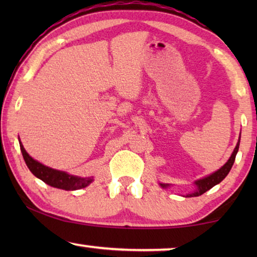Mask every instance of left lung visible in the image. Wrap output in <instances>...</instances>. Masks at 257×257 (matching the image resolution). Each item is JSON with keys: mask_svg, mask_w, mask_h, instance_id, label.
<instances>
[{"mask_svg": "<svg viewBox=\"0 0 257 257\" xmlns=\"http://www.w3.org/2000/svg\"><path fill=\"white\" fill-rule=\"evenodd\" d=\"M239 143H240V136H239V141L237 143L236 147H234V150L232 152L231 156H230V159L227 161V163H225L223 167H221L219 170L213 172L212 175L207 176L205 178H202V179L196 180L195 181V185H196V190L194 191V193L186 195V197H196L199 196V195H202L204 193H206L207 190H210L212 187H214L215 185L220 184L221 181H222L227 175L229 173V171L231 170L233 162H234V159H236V155H237V152L239 150ZM160 186L162 187V188H167L170 185L168 184H160Z\"/></svg>", "mask_w": 257, "mask_h": 257, "instance_id": "8db88e82", "label": "left lung"}]
</instances>
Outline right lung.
I'll return each instance as SVG.
<instances>
[{
	"label": "right lung",
	"mask_w": 257,
	"mask_h": 257,
	"mask_svg": "<svg viewBox=\"0 0 257 257\" xmlns=\"http://www.w3.org/2000/svg\"><path fill=\"white\" fill-rule=\"evenodd\" d=\"M19 144L21 153H23L24 160L26 164H27L29 170L32 171L35 177H37L38 179L44 181L45 184L49 186L63 190H77L85 188V187L88 186L90 182L93 181V178H81L72 176L64 171H59L55 170V169L46 167V165L40 163L38 161L34 160L32 156L26 152L20 141Z\"/></svg>",
	"instance_id": "add662e5"
}]
</instances>
